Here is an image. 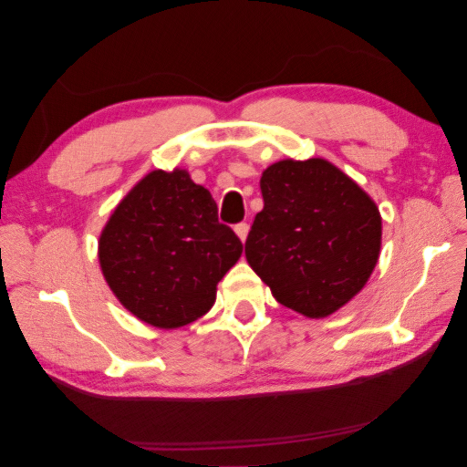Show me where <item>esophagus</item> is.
<instances>
[{
    "label": "esophagus",
    "instance_id": "34e87169",
    "mask_svg": "<svg viewBox=\"0 0 467 467\" xmlns=\"http://www.w3.org/2000/svg\"><path fill=\"white\" fill-rule=\"evenodd\" d=\"M248 232H250V225L248 223H238V225H235V234H238V238L242 242H246Z\"/></svg>",
    "mask_w": 467,
    "mask_h": 467
}]
</instances>
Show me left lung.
Returning a JSON list of instances; mask_svg holds the SVG:
<instances>
[{"label": "left lung", "mask_w": 467, "mask_h": 467, "mask_svg": "<svg viewBox=\"0 0 467 467\" xmlns=\"http://www.w3.org/2000/svg\"><path fill=\"white\" fill-rule=\"evenodd\" d=\"M265 209L246 240V260L275 299L326 317L369 281L381 250L378 204L322 158L281 160L260 178Z\"/></svg>", "instance_id": "obj_1"}]
</instances>
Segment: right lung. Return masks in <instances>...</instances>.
<instances>
[{"label":"right lung","mask_w":467,"mask_h":467,"mask_svg":"<svg viewBox=\"0 0 467 467\" xmlns=\"http://www.w3.org/2000/svg\"><path fill=\"white\" fill-rule=\"evenodd\" d=\"M242 256L219 223L211 192L186 170H153L112 211L98 242L106 283L130 314L155 328H180L215 304L217 283Z\"/></svg>","instance_id":"add662e5"}]
</instances>
